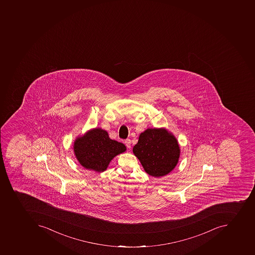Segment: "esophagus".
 Returning <instances> with one entry per match:
<instances>
[{
  "mask_svg": "<svg viewBox=\"0 0 255 255\" xmlns=\"http://www.w3.org/2000/svg\"><path fill=\"white\" fill-rule=\"evenodd\" d=\"M125 142L127 147H128V148L130 149V146H131V145H130V143H131V142H130V139H129V138H127Z\"/></svg>",
  "mask_w": 255,
  "mask_h": 255,
  "instance_id": "34e87169",
  "label": "esophagus"
}]
</instances>
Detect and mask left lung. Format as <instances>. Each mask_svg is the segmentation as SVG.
Returning a JSON list of instances; mask_svg holds the SVG:
<instances>
[{
  "instance_id": "8db88e82",
  "label": "left lung",
  "mask_w": 255,
  "mask_h": 255,
  "mask_svg": "<svg viewBox=\"0 0 255 255\" xmlns=\"http://www.w3.org/2000/svg\"><path fill=\"white\" fill-rule=\"evenodd\" d=\"M133 153L148 175L162 177L179 162L180 148L176 138L165 128H148L141 133Z\"/></svg>"
}]
</instances>
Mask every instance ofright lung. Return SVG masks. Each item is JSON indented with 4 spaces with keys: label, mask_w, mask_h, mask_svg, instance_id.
Listing matches in <instances>:
<instances>
[{
    "label": "right lung",
    "mask_w": 255,
    "mask_h": 255,
    "mask_svg": "<svg viewBox=\"0 0 255 255\" xmlns=\"http://www.w3.org/2000/svg\"><path fill=\"white\" fill-rule=\"evenodd\" d=\"M73 150L84 168L103 172L115 156L125 152L126 146L122 142L111 139L106 130L94 128L76 138Z\"/></svg>",
    "instance_id": "obj_1"
}]
</instances>
